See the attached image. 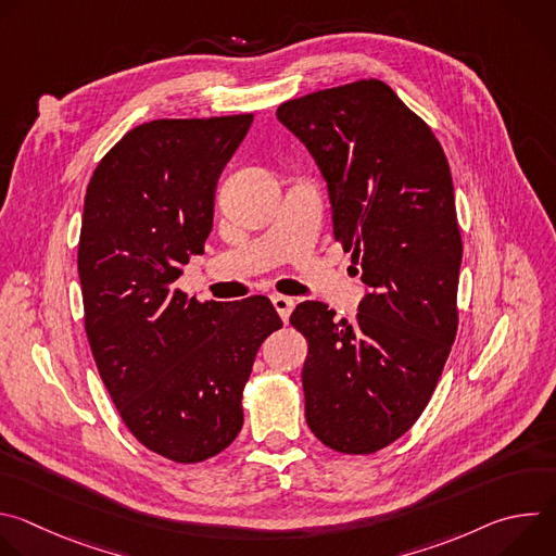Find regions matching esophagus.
<instances>
[{
    "mask_svg": "<svg viewBox=\"0 0 556 556\" xmlns=\"http://www.w3.org/2000/svg\"><path fill=\"white\" fill-rule=\"evenodd\" d=\"M273 305H275V309L279 312L281 321H283V324H288V319H290V312H292V307H294V299L283 296V294H275V296H273Z\"/></svg>",
    "mask_w": 556,
    "mask_h": 556,
    "instance_id": "esophagus-1",
    "label": "esophagus"
}]
</instances>
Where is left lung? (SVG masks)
Wrapping results in <instances>:
<instances>
[{"label": "left lung", "mask_w": 556, "mask_h": 556, "mask_svg": "<svg viewBox=\"0 0 556 556\" xmlns=\"http://www.w3.org/2000/svg\"><path fill=\"white\" fill-rule=\"evenodd\" d=\"M277 118L319 165L334 240L367 286L352 324L324 301L290 314L307 341L305 420L326 446L369 455L420 418L457 334L451 169L431 127L378 78L286 101Z\"/></svg>", "instance_id": "left-lung-1"}]
</instances>
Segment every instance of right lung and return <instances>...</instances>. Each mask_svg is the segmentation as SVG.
<instances>
[{"mask_svg": "<svg viewBox=\"0 0 556 556\" xmlns=\"http://www.w3.org/2000/svg\"><path fill=\"white\" fill-rule=\"evenodd\" d=\"M251 123H142L101 157L86 193L78 279L92 356L131 435L178 464L242 431L257 350L283 326L268 296L198 301L174 286L204 253L217 178Z\"/></svg>", "mask_w": 556, "mask_h": 556, "instance_id": "add662e5", "label": "right lung"}]
</instances>
